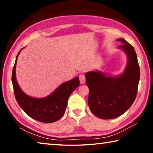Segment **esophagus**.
Returning a JSON list of instances; mask_svg holds the SVG:
<instances>
[{"mask_svg":"<svg viewBox=\"0 0 153 153\" xmlns=\"http://www.w3.org/2000/svg\"><path fill=\"white\" fill-rule=\"evenodd\" d=\"M79 78L81 84H85V82H86V77H85V75L84 74H80L79 76Z\"/></svg>","mask_w":153,"mask_h":153,"instance_id":"34e87169","label":"esophagus"}]
</instances>
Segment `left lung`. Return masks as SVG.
<instances>
[{
  "instance_id": "1",
  "label": "left lung",
  "mask_w": 153,
  "mask_h": 153,
  "mask_svg": "<svg viewBox=\"0 0 153 153\" xmlns=\"http://www.w3.org/2000/svg\"><path fill=\"white\" fill-rule=\"evenodd\" d=\"M119 48L128 55V65L120 76H106L99 71L86 74V84L89 88L88 98L91 112L102 120L120 117L131 107L136 98L140 80V67L135 50L126 40Z\"/></svg>"
}]
</instances>
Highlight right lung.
<instances>
[{"label":"right lung","instance_id":"right-lung-1","mask_svg":"<svg viewBox=\"0 0 153 153\" xmlns=\"http://www.w3.org/2000/svg\"><path fill=\"white\" fill-rule=\"evenodd\" d=\"M20 51L16 56L12 72L13 87L17 103L24 112L33 120L45 123L58 121L65 112L69 96L79 86V77H76L63 83L47 97L42 98L30 97L21 90L15 76V67Z\"/></svg>","mask_w":153,"mask_h":153}]
</instances>
